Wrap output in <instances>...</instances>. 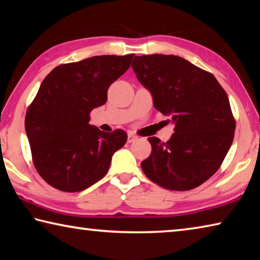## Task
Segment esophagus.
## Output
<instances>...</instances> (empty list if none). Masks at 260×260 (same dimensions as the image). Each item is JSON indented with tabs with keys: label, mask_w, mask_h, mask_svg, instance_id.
<instances>
[{
	"label": "esophagus",
	"mask_w": 260,
	"mask_h": 260,
	"mask_svg": "<svg viewBox=\"0 0 260 260\" xmlns=\"http://www.w3.org/2000/svg\"><path fill=\"white\" fill-rule=\"evenodd\" d=\"M136 139H138V136L134 135V134H132V133H128V135H127V142H128V143L134 142Z\"/></svg>",
	"instance_id": "obj_1"
}]
</instances>
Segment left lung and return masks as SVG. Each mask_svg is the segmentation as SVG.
Listing matches in <instances>:
<instances>
[{
  "label": "left lung",
  "mask_w": 260,
  "mask_h": 260,
  "mask_svg": "<svg viewBox=\"0 0 260 260\" xmlns=\"http://www.w3.org/2000/svg\"><path fill=\"white\" fill-rule=\"evenodd\" d=\"M132 69L151 91L153 107L175 125L167 142L148 139L152 150L141 162L144 174L170 190L201 186L219 170L234 139L226 91L212 73L179 56H135Z\"/></svg>",
  "instance_id": "1"
}]
</instances>
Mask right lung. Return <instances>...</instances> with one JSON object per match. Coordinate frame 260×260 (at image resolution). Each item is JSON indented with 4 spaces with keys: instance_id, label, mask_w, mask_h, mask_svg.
I'll return each mask as SVG.
<instances>
[{
    "instance_id": "obj_1",
    "label": "right lung",
    "mask_w": 260,
    "mask_h": 260,
    "mask_svg": "<svg viewBox=\"0 0 260 260\" xmlns=\"http://www.w3.org/2000/svg\"><path fill=\"white\" fill-rule=\"evenodd\" d=\"M134 54L94 56L61 64L43 79L25 117L35 170L58 190L77 192L107 174L126 132L105 133L89 125L91 110L108 100L112 82L131 67Z\"/></svg>"
}]
</instances>
